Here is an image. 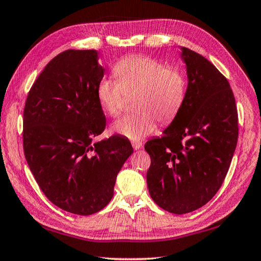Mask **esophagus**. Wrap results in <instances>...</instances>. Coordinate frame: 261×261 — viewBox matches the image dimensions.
<instances>
[{"instance_id": "1", "label": "esophagus", "mask_w": 261, "mask_h": 261, "mask_svg": "<svg viewBox=\"0 0 261 261\" xmlns=\"http://www.w3.org/2000/svg\"><path fill=\"white\" fill-rule=\"evenodd\" d=\"M132 145H133V149L134 150H139V149H141L142 146H143V143H142V142H137V141H134V142H132Z\"/></svg>"}]
</instances>
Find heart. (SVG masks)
Listing matches in <instances>:
<instances>
[{"mask_svg": "<svg viewBox=\"0 0 261 261\" xmlns=\"http://www.w3.org/2000/svg\"><path fill=\"white\" fill-rule=\"evenodd\" d=\"M117 78L103 77L96 87L102 110L110 117L124 111L127 97L135 96L136 114L121 118L112 129L132 141L143 140L156 121L168 125L180 111L186 96V78L175 67L147 56L126 57L116 63Z\"/></svg>", "mask_w": 261, "mask_h": 261, "instance_id": "1", "label": "heart"}]
</instances>
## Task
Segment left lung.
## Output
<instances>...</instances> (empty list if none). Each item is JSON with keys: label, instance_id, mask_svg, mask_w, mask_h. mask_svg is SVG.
Masks as SVG:
<instances>
[{"label": "left lung", "instance_id": "obj_1", "mask_svg": "<svg viewBox=\"0 0 261 261\" xmlns=\"http://www.w3.org/2000/svg\"><path fill=\"white\" fill-rule=\"evenodd\" d=\"M189 85L173 122L144 149L146 183L164 210L183 215L204 205L222 186L239 136L238 108L226 77L201 54L183 47Z\"/></svg>", "mask_w": 261, "mask_h": 261}]
</instances>
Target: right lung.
I'll return each mask as SVG.
<instances>
[{
	"instance_id": "1",
	"label": "right lung",
	"mask_w": 261,
	"mask_h": 261,
	"mask_svg": "<svg viewBox=\"0 0 261 261\" xmlns=\"http://www.w3.org/2000/svg\"><path fill=\"white\" fill-rule=\"evenodd\" d=\"M105 69L95 50H67L47 63L31 87L23 109L27 164L46 198L76 215L103 209L117 175L133 153L130 142L111 136L96 97Z\"/></svg>"
}]
</instances>
